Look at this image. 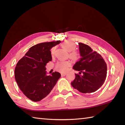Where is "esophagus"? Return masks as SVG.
Instances as JSON below:
<instances>
[{
    "instance_id": "esophagus-1",
    "label": "esophagus",
    "mask_w": 125,
    "mask_h": 125,
    "mask_svg": "<svg viewBox=\"0 0 125 125\" xmlns=\"http://www.w3.org/2000/svg\"><path fill=\"white\" fill-rule=\"evenodd\" d=\"M65 75H66L65 73H61V76H65Z\"/></svg>"
}]
</instances>
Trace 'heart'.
Returning <instances> with one entry per match:
<instances>
[{"label":"heart","mask_w":125,"mask_h":125,"mask_svg":"<svg viewBox=\"0 0 125 125\" xmlns=\"http://www.w3.org/2000/svg\"><path fill=\"white\" fill-rule=\"evenodd\" d=\"M62 47L67 50L68 52H70L69 57L73 60H77L79 57L78 53L75 51L76 49V44L74 42L70 41H65L62 43ZM55 48L52 49V54H53L55 52ZM71 63L69 61H62V62H58L56 64L57 70L61 73H65L67 71L69 68L70 67Z\"/></svg>","instance_id":"b5f03b06"}]
</instances>
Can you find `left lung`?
Returning <instances> with one entry per match:
<instances>
[{
  "mask_svg": "<svg viewBox=\"0 0 125 125\" xmlns=\"http://www.w3.org/2000/svg\"><path fill=\"white\" fill-rule=\"evenodd\" d=\"M81 58L73 66V69L79 71L71 85L83 94L94 92L103 85L107 76V64L103 57L91 48L78 43ZM82 75H81L80 74Z\"/></svg>",
  "mask_w": 125,
  "mask_h": 125,
  "instance_id": "left-lung-1",
  "label": "left lung"
}]
</instances>
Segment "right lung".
<instances>
[{
	"mask_svg": "<svg viewBox=\"0 0 125 125\" xmlns=\"http://www.w3.org/2000/svg\"><path fill=\"white\" fill-rule=\"evenodd\" d=\"M60 42L58 40L33 46L16 65L15 81L23 94L33 102L47 97L61 77L58 72L47 75L45 67L52 61L50 49Z\"/></svg>",
	"mask_w": 125,
	"mask_h": 125,
	"instance_id": "add662e5",
	"label": "right lung"
}]
</instances>
